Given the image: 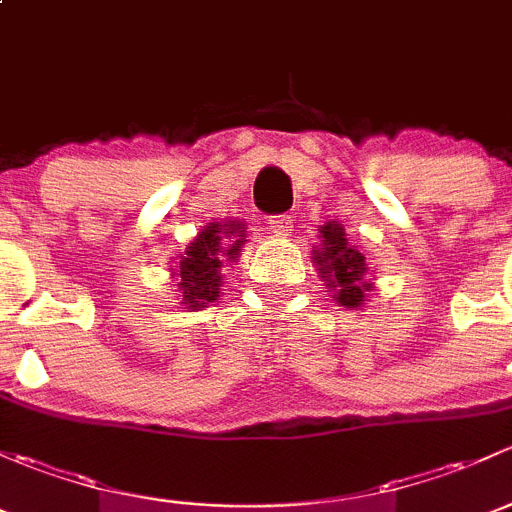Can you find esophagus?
Returning a JSON list of instances; mask_svg holds the SVG:
<instances>
[{
    "label": "esophagus",
    "instance_id": "34e87169",
    "mask_svg": "<svg viewBox=\"0 0 512 512\" xmlns=\"http://www.w3.org/2000/svg\"><path fill=\"white\" fill-rule=\"evenodd\" d=\"M268 226L276 236H288L293 231V217L291 214H273L268 217Z\"/></svg>",
    "mask_w": 512,
    "mask_h": 512
}]
</instances>
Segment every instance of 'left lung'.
Segmentation results:
<instances>
[{
	"instance_id": "left-lung-1",
	"label": "left lung",
	"mask_w": 512,
	"mask_h": 512,
	"mask_svg": "<svg viewBox=\"0 0 512 512\" xmlns=\"http://www.w3.org/2000/svg\"><path fill=\"white\" fill-rule=\"evenodd\" d=\"M323 234V251L315 254L320 278L333 288V298L345 308H360L365 293L372 291V283L365 281V256L347 246L345 231L340 224L328 221L320 226Z\"/></svg>"
}]
</instances>
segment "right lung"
<instances>
[{"instance_id":"add662e5","label":"right lung","mask_w":512,"mask_h":512,"mask_svg":"<svg viewBox=\"0 0 512 512\" xmlns=\"http://www.w3.org/2000/svg\"><path fill=\"white\" fill-rule=\"evenodd\" d=\"M244 224H209L179 256L177 286L187 308L199 310L219 298L221 266L236 261L244 244Z\"/></svg>"}]
</instances>
